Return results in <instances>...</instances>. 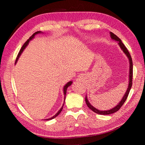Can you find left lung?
I'll return each instance as SVG.
<instances>
[{
  "label": "left lung",
  "mask_w": 145,
  "mask_h": 145,
  "mask_svg": "<svg viewBox=\"0 0 145 145\" xmlns=\"http://www.w3.org/2000/svg\"><path fill=\"white\" fill-rule=\"evenodd\" d=\"M110 37L111 38H112L113 40H115L116 41H118V44L120 45V48L122 49L123 52H124L125 54V55H127V57H128V60H129V62H130V73H129V84H128V87L127 88V90L126 91V93H125L124 96L123 97V98L120 101V102H119V103L116 106H115L114 108H113L112 109H110L108 110H105V111H101L98 110L97 108H95V107H93V106L91 105L89 103V101L87 99V96L85 97V102L86 104H87V105L88 106V107L89 108L91 109L93 112H94L95 113L99 114V115H110V114H112L113 113H115L117 111L119 110L120 109V108L124 104V103L125 102L126 100H127V98L128 96V94L130 93V91L131 90V86H132V84H133V82H132V80H133V61H132V58L131 55L129 53L128 50H127V48H126V47L125 46V45L123 44L121 40H120V38H118V37H117L115 34H114L112 32H110Z\"/></svg>",
  "instance_id": "8db88e82"
}]
</instances>
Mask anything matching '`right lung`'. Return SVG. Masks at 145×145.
<instances>
[{
    "label": "right lung",
    "instance_id": "1",
    "mask_svg": "<svg viewBox=\"0 0 145 145\" xmlns=\"http://www.w3.org/2000/svg\"><path fill=\"white\" fill-rule=\"evenodd\" d=\"M43 33V32H42L41 31H38V32H35V33H33V34L31 37H30L25 42V44H24L23 45L22 47V48H21V49H20V52H19V53H18V55H17V58H16V60H15V64H16L17 61V60H18V58H19V57L20 56L21 54L22 53V52L24 51V49H25V48L27 47V45H28V44H29V42H30V40H32V39H33V37H34L35 35L36 34H37V33ZM72 82L70 81V82H68L67 84L63 87V93H64V99H65V97H66V93H67V88L69 87H70V86L71 85H72ZM65 100H64V103H63V106H61V108L59 110V111H58V112L56 114H55V115L54 116H52V118H47V119H46V120H52V119H54V118H55V117L57 116L58 115H59V114L60 113V112H61V110H62V109H63V105H64V103H65Z\"/></svg>",
    "mask_w": 145,
    "mask_h": 145
}]
</instances>
